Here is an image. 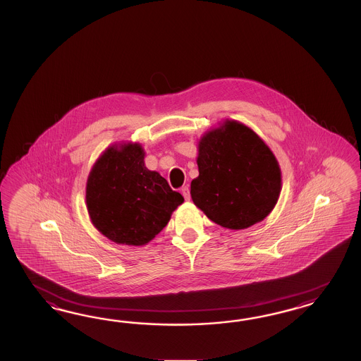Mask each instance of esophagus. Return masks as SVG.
Segmentation results:
<instances>
[{
  "label": "esophagus",
  "mask_w": 361,
  "mask_h": 361,
  "mask_svg": "<svg viewBox=\"0 0 361 361\" xmlns=\"http://www.w3.org/2000/svg\"><path fill=\"white\" fill-rule=\"evenodd\" d=\"M181 193H183V196L185 200H190V189H189V186H183L181 188Z\"/></svg>",
  "instance_id": "esophagus-1"
}]
</instances>
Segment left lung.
Wrapping results in <instances>:
<instances>
[{
	"instance_id": "left-lung-1",
	"label": "left lung",
	"mask_w": 361,
	"mask_h": 361,
	"mask_svg": "<svg viewBox=\"0 0 361 361\" xmlns=\"http://www.w3.org/2000/svg\"><path fill=\"white\" fill-rule=\"evenodd\" d=\"M198 151L190 195L209 219L240 230L269 216L281 193V169L257 133L228 121L201 139Z\"/></svg>"
}]
</instances>
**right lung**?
Here are the masks:
<instances>
[{
	"instance_id": "right-lung-1",
	"label": "right lung",
	"mask_w": 361,
	"mask_h": 361,
	"mask_svg": "<svg viewBox=\"0 0 361 361\" xmlns=\"http://www.w3.org/2000/svg\"><path fill=\"white\" fill-rule=\"evenodd\" d=\"M87 210L94 226L116 243L144 245L164 229L184 197L148 171L139 144L111 147L88 176Z\"/></svg>"
}]
</instances>
